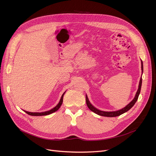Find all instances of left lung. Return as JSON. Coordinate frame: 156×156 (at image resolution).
Instances as JSON below:
<instances>
[{
  "instance_id": "left-lung-1",
  "label": "left lung",
  "mask_w": 156,
  "mask_h": 156,
  "mask_svg": "<svg viewBox=\"0 0 156 156\" xmlns=\"http://www.w3.org/2000/svg\"><path fill=\"white\" fill-rule=\"evenodd\" d=\"M141 69H142V72H143V63L142 60H141ZM141 85H142V78H140V79L139 84V88L137 90V91H136V93L135 94V96L133 100H132L128 105H127L125 107H124L123 108H122V109H120V110H118V111H109V112L103 111L99 110V109H98V108H96V107H94L91 104L90 102V101L88 100V96L86 95L87 105L88 107L89 108L90 110L92 111V112H94V113H96V114H97L98 115L103 116H107V117H115V116H120V115L123 114V113H124L127 111H128L130 109V108L135 105V103L138 100V98H139V94H140V92Z\"/></svg>"
}]
</instances>
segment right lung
Masks as SVG:
<instances>
[{
  "label": "right lung",
  "instance_id": "right-lung-1",
  "mask_svg": "<svg viewBox=\"0 0 156 156\" xmlns=\"http://www.w3.org/2000/svg\"><path fill=\"white\" fill-rule=\"evenodd\" d=\"M65 92H64V94H62V97L60 98V100L59 101V103H58L57 105H56V107H55L53 108H52V109L48 111H45V112H28L26 111H24L26 113H27L28 115H31V116H45V115H48L51 114V113H53L56 111L58 110V108L60 107L61 105L62 104V102H63V97Z\"/></svg>",
  "mask_w": 156,
  "mask_h": 156
}]
</instances>
